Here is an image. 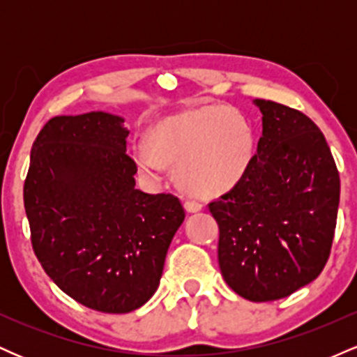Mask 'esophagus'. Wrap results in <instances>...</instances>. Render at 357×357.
<instances>
[{
    "mask_svg": "<svg viewBox=\"0 0 357 357\" xmlns=\"http://www.w3.org/2000/svg\"><path fill=\"white\" fill-rule=\"evenodd\" d=\"M184 208H186V211L196 213V211H202L203 204L196 202V199H186V202H184Z\"/></svg>",
    "mask_w": 357,
    "mask_h": 357,
    "instance_id": "34e87169",
    "label": "esophagus"
}]
</instances>
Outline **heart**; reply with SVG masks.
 I'll return each instance as SVG.
<instances>
[{
	"label": "heart",
	"instance_id": "1",
	"mask_svg": "<svg viewBox=\"0 0 357 357\" xmlns=\"http://www.w3.org/2000/svg\"><path fill=\"white\" fill-rule=\"evenodd\" d=\"M137 144V166L155 174L161 165L176 167V179L186 191L216 196L245 178L255 158L252 122L228 105H203L159 121Z\"/></svg>",
	"mask_w": 357,
	"mask_h": 357
}]
</instances>
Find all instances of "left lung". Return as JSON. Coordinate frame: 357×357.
Returning a JSON list of instances; mask_svg holds the SVG:
<instances>
[{
    "label": "left lung",
    "mask_w": 357,
    "mask_h": 357,
    "mask_svg": "<svg viewBox=\"0 0 357 357\" xmlns=\"http://www.w3.org/2000/svg\"><path fill=\"white\" fill-rule=\"evenodd\" d=\"M261 137L245 178L208 210L220 228L225 282L252 302L289 297L319 277L333 247L337 167L301 110L257 99Z\"/></svg>",
    "instance_id": "left-lung-1"
}]
</instances>
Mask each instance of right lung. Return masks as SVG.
<instances>
[{
	"instance_id": "add662e5",
	"label": "right lung",
	"mask_w": 357,
	"mask_h": 357,
	"mask_svg": "<svg viewBox=\"0 0 357 357\" xmlns=\"http://www.w3.org/2000/svg\"><path fill=\"white\" fill-rule=\"evenodd\" d=\"M122 122L105 112L50 119L23 186L31 247L47 275L105 314L130 312L153 297L186 215L178 196L136 190Z\"/></svg>"
}]
</instances>
